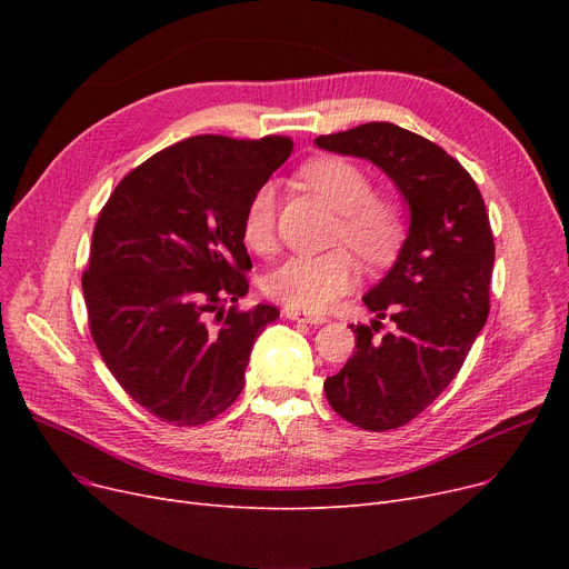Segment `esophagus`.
<instances>
[{
  "label": "esophagus",
  "instance_id": "34e87169",
  "mask_svg": "<svg viewBox=\"0 0 569 569\" xmlns=\"http://www.w3.org/2000/svg\"><path fill=\"white\" fill-rule=\"evenodd\" d=\"M283 316H286L288 320L307 322V325H322V322H325V318H320V316H311V313H307V311H297V309H290V307L283 309Z\"/></svg>",
  "mask_w": 569,
  "mask_h": 569
}]
</instances>
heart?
Here are the masks:
<instances>
[{
	"mask_svg": "<svg viewBox=\"0 0 569 569\" xmlns=\"http://www.w3.org/2000/svg\"><path fill=\"white\" fill-rule=\"evenodd\" d=\"M307 182L341 214L337 242L348 244L371 264L392 260L403 239V217L397 202L373 196L371 174L341 157H322L302 168ZM279 189L264 182L251 196L242 219L244 244L267 256L277 244ZM360 281V267L346 249L320 256H290L264 277L272 300L307 313H320Z\"/></svg>",
	"mask_w": 569,
	"mask_h": 569,
	"instance_id": "1",
	"label": "heart"
}]
</instances>
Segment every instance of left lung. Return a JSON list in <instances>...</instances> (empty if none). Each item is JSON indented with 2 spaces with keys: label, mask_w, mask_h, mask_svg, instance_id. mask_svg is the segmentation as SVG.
<instances>
[{
  "label": "left lung",
  "mask_w": 569,
  "mask_h": 569,
  "mask_svg": "<svg viewBox=\"0 0 569 569\" xmlns=\"http://www.w3.org/2000/svg\"><path fill=\"white\" fill-rule=\"evenodd\" d=\"M327 152L371 161L408 204L395 264L365 297L371 325H350L355 355L325 380L335 412L367 431L408 425L455 380L489 316L493 234L480 189L436 142L390 122L318 136ZM387 315L396 325L377 337Z\"/></svg>",
  "instance_id": "1"
}]
</instances>
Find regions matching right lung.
Segmentation results:
<instances>
[{"label":"right lung","instance_id":"add662e5","mask_svg":"<svg viewBox=\"0 0 569 569\" xmlns=\"http://www.w3.org/2000/svg\"><path fill=\"white\" fill-rule=\"evenodd\" d=\"M292 140L196 136L147 159L101 209L82 292L89 332L124 392L161 422L214 420L244 390L253 341L279 311L249 292L242 219Z\"/></svg>","mask_w":569,"mask_h":569}]
</instances>
